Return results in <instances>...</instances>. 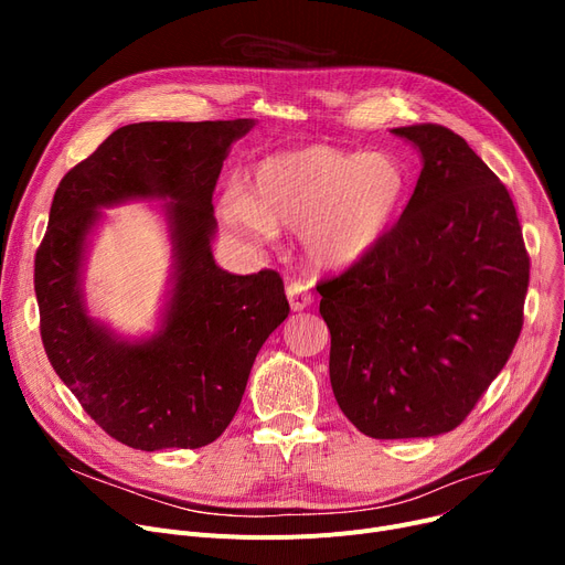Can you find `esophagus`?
I'll return each instance as SVG.
<instances>
[{
    "label": "esophagus",
    "instance_id": "esophagus-1",
    "mask_svg": "<svg viewBox=\"0 0 565 565\" xmlns=\"http://www.w3.org/2000/svg\"><path fill=\"white\" fill-rule=\"evenodd\" d=\"M286 295H288V302H290L292 311H302V309L311 307V302H313V295L305 281H290L286 286Z\"/></svg>",
    "mask_w": 565,
    "mask_h": 565
}]
</instances>
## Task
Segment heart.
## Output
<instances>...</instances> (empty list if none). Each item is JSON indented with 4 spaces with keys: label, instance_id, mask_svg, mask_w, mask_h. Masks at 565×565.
Wrapping results in <instances>:
<instances>
[{
    "label": "heart",
    "instance_id": "b5f03b06",
    "mask_svg": "<svg viewBox=\"0 0 565 565\" xmlns=\"http://www.w3.org/2000/svg\"><path fill=\"white\" fill-rule=\"evenodd\" d=\"M405 188L401 162L387 153L309 143L260 160L249 192L237 185L224 192L220 215L254 241H270L275 224L300 231L316 265L345 267L380 243Z\"/></svg>",
    "mask_w": 565,
    "mask_h": 565
}]
</instances>
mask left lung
Here are the masks:
<instances>
[{
  "instance_id": "8db88e82",
  "label": "left lung",
  "mask_w": 565,
  "mask_h": 565,
  "mask_svg": "<svg viewBox=\"0 0 565 565\" xmlns=\"http://www.w3.org/2000/svg\"><path fill=\"white\" fill-rule=\"evenodd\" d=\"M394 135L424 158L401 220L316 284L334 398L375 439L458 428L511 358L529 286L515 205L490 167L444 126Z\"/></svg>"
}]
</instances>
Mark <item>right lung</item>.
Returning <instances> with one entry per match:
<instances>
[{"label": "right lung", "mask_w": 565, "mask_h": 565, "mask_svg": "<svg viewBox=\"0 0 565 565\" xmlns=\"http://www.w3.org/2000/svg\"><path fill=\"white\" fill-rule=\"evenodd\" d=\"M252 126V118L124 126L54 192L34 260L43 348L88 417L132 449L215 441L235 417L260 345L290 313L279 273L231 275L211 252L217 178L228 146ZM135 195L177 201L179 281L163 332L130 347L85 316L76 273L93 207Z\"/></svg>", "instance_id": "1"}]
</instances>
